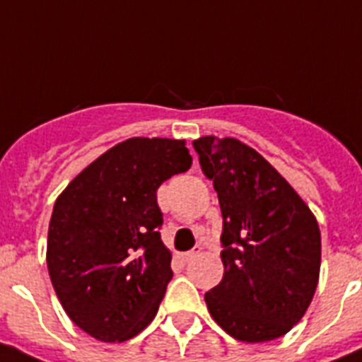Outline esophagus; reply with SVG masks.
<instances>
[{"instance_id": "34e87169", "label": "esophagus", "mask_w": 362, "mask_h": 362, "mask_svg": "<svg viewBox=\"0 0 362 362\" xmlns=\"http://www.w3.org/2000/svg\"><path fill=\"white\" fill-rule=\"evenodd\" d=\"M199 255V250H192V251H187V253H181L179 255V260L181 262H185V264H187V262H190L192 258H195Z\"/></svg>"}]
</instances>
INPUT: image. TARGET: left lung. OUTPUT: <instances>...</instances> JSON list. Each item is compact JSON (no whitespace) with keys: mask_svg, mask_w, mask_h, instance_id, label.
I'll return each instance as SVG.
<instances>
[{"mask_svg":"<svg viewBox=\"0 0 362 362\" xmlns=\"http://www.w3.org/2000/svg\"><path fill=\"white\" fill-rule=\"evenodd\" d=\"M222 211L224 276L204 294L215 323L244 343L287 334L320 280L321 233L303 199L255 148L235 138L194 140Z\"/></svg>","mask_w":362,"mask_h":362,"instance_id":"left-lung-1","label":"left lung"}]
</instances>
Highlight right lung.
Instances as JSON below:
<instances>
[{
  "instance_id": "add662e5",
  "label": "right lung",
  "mask_w": 362,
  "mask_h": 362,
  "mask_svg": "<svg viewBox=\"0 0 362 362\" xmlns=\"http://www.w3.org/2000/svg\"><path fill=\"white\" fill-rule=\"evenodd\" d=\"M185 140L129 138L89 163L53 204L49 280L69 320L124 343L154 320L172 280L156 192L192 167Z\"/></svg>"
}]
</instances>
